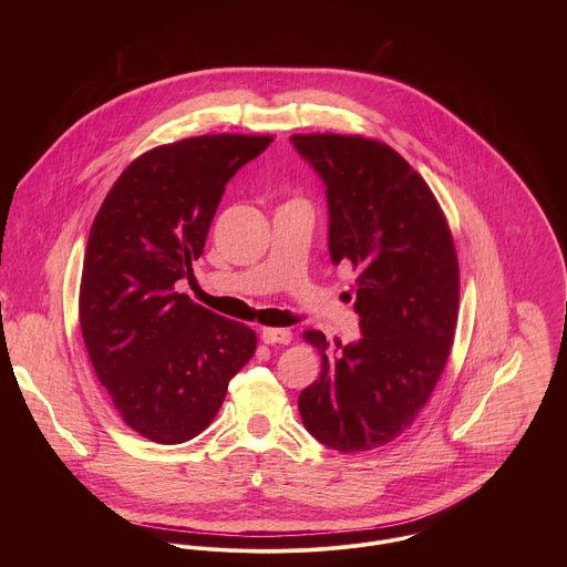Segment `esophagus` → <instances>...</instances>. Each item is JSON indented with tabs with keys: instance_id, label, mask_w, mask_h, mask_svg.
<instances>
[{
	"instance_id": "esophagus-1",
	"label": "esophagus",
	"mask_w": 567,
	"mask_h": 567,
	"mask_svg": "<svg viewBox=\"0 0 567 567\" xmlns=\"http://www.w3.org/2000/svg\"><path fill=\"white\" fill-rule=\"evenodd\" d=\"M261 340L266 344H288L292 340V331L290 329H261Z\"/></svg>"
}]
</instances>
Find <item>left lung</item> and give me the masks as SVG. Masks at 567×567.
Masks as SVG:
<instances>
[{
	"label": "left lung",
	"mask_w": 567,
	"mask_h": 567,
	"mask_svg": "<svg viewBox=\"0 0 567 567\" xmlns=\"http://www.w3.org/2000/svg\"><path fill=\"white\" fill-rule=\"evenodd\" d=\"M323 178L331 264L351 266L362 338L321 351V375L299 395L306 430L353 454L382 447L430 400L454 342L458 259L427 183L391 146L360 135H292Z\"/></svg>",
	"instance_id": "1"
}]
</instances>
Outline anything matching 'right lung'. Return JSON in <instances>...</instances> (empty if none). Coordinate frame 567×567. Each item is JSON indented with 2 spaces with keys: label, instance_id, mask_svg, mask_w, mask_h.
I'll return each mask as SVG.
<instances>
[{
  "label": "right lung",
  "instance_id": "obj_1",
  "mask_svg": "<svg viewBox=\"0 0 567 567\" xmlns=\"http://www.w3.org/2000/svg\"><path fill=\"white\" fill-rule=\"evenodd\" d=\"M270 135H200L157 146L109 189L82 264V338L124 423L176 445L218 414L252 358L250 327L174 292L192 275L227 183Z\"/></svg>",
  "mask_w": 567,
  "mask_h": 567
}]
</instances>
